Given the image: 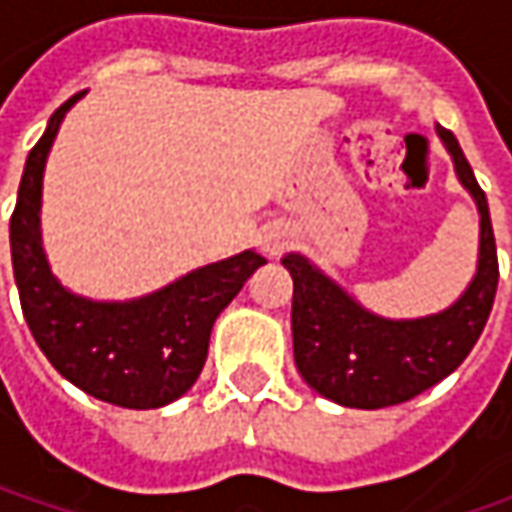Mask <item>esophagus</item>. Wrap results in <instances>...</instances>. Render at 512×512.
<instances>
[{"mask_svg": "<svg viewBox=\"0 0 512 512\" xmlns=\"http://www.w3.org/2000/svg\"><path fill=\"white\" fill-rule=\"evenodd\" d=\"M282 247H285V242H282V239H265L267 256H279V253H282Z\"/></svg>", "mask_w": 512, "mask_h": 512, "instance_id": "obj_1", "label": "esophagus"}]
</instances>
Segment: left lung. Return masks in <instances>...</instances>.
Returning a JSON list of instances; mask_svg holds the SVG:
<instances>
[{
    "mask_svg": "<svg viewBox=\"0 0 512 512\" xmlns=\"http://www.w3.org/2000/svg\"><path fill=\"white\" fill-rule=\"evenodd\" d=\"M436 133L453 156L456 176L479 207V265L459 302L422 319H384L364 310L305 256L287 253L293 276V356L316 393L344 407L379 410L410 402L439 384L479 342L499 287V259L487 196L467 165L456 136Z\"/></svg>",
    "mask_w": 512,
    "mask_h": 512,
    "instance_id": "1",
    "label": "left lung"
}]
</instances>
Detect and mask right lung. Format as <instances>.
<instances>
[{"instance_id": "add662e5", "label": "right lung", "mask_w": 512, "mask_h": 512, "mask_svg": "<svg viewBox=\"0 0 512 512\" xmlns=\"http://www.w3.org/2000/svg\"><path fill=\"white\" fill-rule=\"evenodd\" d=\"M82 96L85 90L50 116L25 162L10 216L19 302L48 362L79 390L130 410L165 407L199 379L216 316L267 262L245 250L130 302H93L59 285L39 233L42 176L59 125Z\"/></svg>"}]
</instances>
